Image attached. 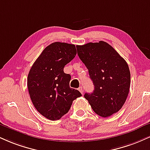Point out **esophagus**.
I'll return each instance as SVG.
<instances>
[{
  "instance_id": "1",
  "label": "esophagus",
  "mask_w": 150,
  "mask_h": 150,
  "mask_svg": "<svg viewBox=\"0 0 150 150\" xmlns=\"http://www.w3.org/2000/svg\"><path fill=\"white\" fill-rule=\"evenodd\" d=\"M78 90L80 91V93H82V94H83V93H84V90H83L82 86H80V87L78 89Z\"/></svg>"
}]
</instances>
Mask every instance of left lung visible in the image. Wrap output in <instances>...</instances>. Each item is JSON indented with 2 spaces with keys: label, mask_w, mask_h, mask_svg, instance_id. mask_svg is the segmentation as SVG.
I'll list each match as a JSON object with an SVG mask.
<instances>
[{
  "label": "left lung",
  "mask_w": 150,
  "mask_h": 150,
  "mask_svg": "<svg viewBox=\"0 0 150 150\" xmlns=\"http://www.w3.org/2000/svg\"><path fill=\"white\" fill-rule=\"evenodd\" d=\"M77 54L89 70L94 85L93 92L86 93L84 98L99 116H111L122 108L129 94V66L116 50L104 41L77 45Z\"/></svg>",
  "instance_id": "obj_1"
}]
</instances>
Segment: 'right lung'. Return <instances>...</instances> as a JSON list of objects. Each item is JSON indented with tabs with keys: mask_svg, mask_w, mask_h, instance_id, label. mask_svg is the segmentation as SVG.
Returning <instances> with one entry per match:
<instances>
[{
	"mask_svg": "<svg viewBox=\"0 0 150 150\" xmlns=\"http://www.w3.org/2000/svg\"><path fill=\"white\" fill-rule=\"evenodd\" d=\"M77 54L75 45L55 42L36 59L27 79L28 93L34 107L50 120L61 119L69 111L73 101L82 94L70 87L71 77L64 68Z\"/></svg>",
	"mask_w": 150,
	"mask_h": 150,
	"instance_id": "right-lung-1",
	"label": "right lung"
}]
</instances>
